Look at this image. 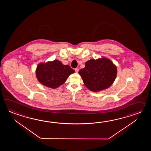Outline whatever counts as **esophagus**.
<instances>
[{
  "mask_svg": "<svg viewBox=\"0 0 151 151\" xmlns=\"http://www.w3.org/2000/svg\"><path fill=\"white\" fill-rule=\"evenodd\" d=\"M75 71H76V73H78V72H79V68H75Z\"/></svg>",
  "mask_w": 151,
  "mask_h": 151,
  "instance_id": "34e87169",
  "label": "esophagus"
}]
</instances>
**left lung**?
I'll return each mask as SVG.
<instances>
[{
	"instance_id": "8db88e82",
	"label": "left lung",
	"mask_w": 151,
	"mask_h": 151,
	"mask_svg": "<svg viewBox=\"0 0 151 151\" xmlns=\"http://www.w3.org/2000/svg\"><path fill=\"white\" fill-rule=\"evenodd\" d=\"M79 71L84 85L88 89L98 92L112 85L116 79L117 69L111 60L106 58L91 59Z\"/></svg>"
}]
</instances>
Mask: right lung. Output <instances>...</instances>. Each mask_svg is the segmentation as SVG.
<instances>
[{
  "mask_svg": "<svg viewBox=\"0 0 151 151\" xmlns=\"http://www.w3.org/2000/svg\"><path fill=\"white\" fill-rule=\"evenodd\" d=\"M74 72L69 65H64L61 61L55 60L39 64L35 73L40 83L55 89L64 83L68 76Z\"/></svg>",
  "mask_w": 151,
  "mask_h": 151,
  "instance_id": "add662e5",
  "label": "right lung"
}]
</instances>
